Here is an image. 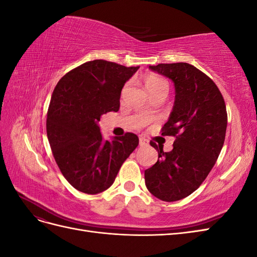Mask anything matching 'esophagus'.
Returning <instances> with one entry per match:
<instances>
[{"label": "esophagus", "instance_id": "obj_1", "mask_svg": "<svg viewBox=\"0 0 257 257\" xmlns=\"http://www.w3.org/2000/svg\"><path fill=\"white\" fill-rule=\"evenodd\" d=\"M147 145H148V141H147L146 138H144V137L139 138V146L144 147V146H147Z\"/></svg>", "mask_w": 257, "mask_h": 257}]
</instances>
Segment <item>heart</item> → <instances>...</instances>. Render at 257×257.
Returning a JSON list of instances; mask_svg holds the SVG:
<instances>
[{"mask_svg":"<svg viewBox=\"0 0 257 257\" xmlns=\"http://www.w3.org/2000/svg\"><path fill=\"white\" fill-rule=\"evenodd\" d=\"M145 85H146L148 92L150 93V92H153L160 88H167V82L159 76L150 75L145 79ZM124 91H125V89H124Z\"/></svg>","mask_w":257,"mask_h":257,"instance_id":"1","label":"heart"}]
</instances>
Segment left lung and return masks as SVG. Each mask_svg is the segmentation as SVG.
Here are the masks:
<instances>
[{"label":"left lung","instance_id":"left-lung-1","mask_svg":"<svg viewBox=\"0 0 257 257\" xmlns=\"http://www.w3.org/2000/svg\"><path fill=\"white\" fill-rule=\"evenodd\" d=\"M175 84L173 111L162 127L163 136L176 137L172 151L159 152L145 170L147 189L164 201L180 200L196 191L219 158L227 127L226 105L211 78L189 63L149 66Z\"/></svg>","mask_w":257,"mask_h":257}]
</instances>
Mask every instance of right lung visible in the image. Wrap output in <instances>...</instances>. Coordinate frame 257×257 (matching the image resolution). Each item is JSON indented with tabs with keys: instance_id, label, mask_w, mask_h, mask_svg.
Wrapping results in <instances>:
<instances>
[{
	"instance_id": "obj_1",
	"label": "right lung",
	"mask_w": 257,
	"mask_h": 257,
	"mask_svg": "<svg viewBox=\"0 0 257 257\" xmlns=\"http://www.w3.org/2000/svg\"><path fill=\"white\" fill-rule=\"evenodd\" d=\"M138 68L89 61L65 74L54 88L47 137L62 175L76 190L87 194L107 190L138 146L133 133L104 141L97 124L103 114L119 110L123 85Z\"/></svg>"
}]
</instances>
